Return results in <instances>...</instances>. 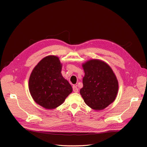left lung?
<instances>
[{
  "instance_id": "left-lung-1",
  "label": "left lung",
  "mask_w": 147,
  "mask_h": 147,
  "mask_svg": "<svg viewBox=\"0 0 147 147\" xmlns=\"http://www.w3.org/2000/svg\"><path fill=\"white\" fill-rule=\"evenodd\" d=\"M59 58L49 56L35 67L29 81V91L35 102L47 109L61 105L71 92L72 88L61 74Z\"/></svg>"
}]
</instances>
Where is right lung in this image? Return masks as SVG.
<instances>
[{
  "label": "right lung",
  "instance_id": "obj_1",
  "mask_svg": "<svg viewBox=\"0 0 147 147\" xmlns=\"http://www.w3.org/2000/svg\"><path fill=\"white\" fill-rule=\"evenodd\" d=\"M84 77L80 94L86 104L94 110L106 108L115 100L118 83L112 69L104 62L92 59L83 64Z\"/></svg>",
  "mask_w": 147,
  "mask_h": 147
}]
</instances>
